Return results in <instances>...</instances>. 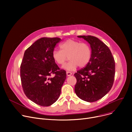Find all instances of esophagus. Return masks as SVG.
<instances>
[{
	"label": "esophagus",
	"mask_w": 132,
	"mask_h": 132,
	"mask_svg": "<svg viewBox=\"0 0 132 132\" xmlns=\"http://www.w3.org/2000/svg\"><path fill=\"white\" fill-rule=\"evenodd\" d=\"M66 74H67V76H68V77H69V76L72 75V73H71V72H66Z\"/></svg>",
	"instance_id": "esophagus-1"
}]
</instances>
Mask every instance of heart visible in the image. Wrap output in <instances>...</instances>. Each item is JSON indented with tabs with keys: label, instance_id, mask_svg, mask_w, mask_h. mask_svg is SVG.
I'll list each match as a JSON object with an SVG mask.
<instances>
[{
	"label": "heart",
	"instance_id": "obj_1",
	"mask_svg": "<svg viewBox=\"0 0 132 132\" xmlns=\"http://www.w3.org/2000/svg\"><path fill=\"white\" fill-rule=\"evenodd\" d=\"M60 47L61 50L53 51L52 57L54 61L60 65H64L68 57L70 61L62 67L67 71H74L78 66L84 67L90 60L92 50L86 43L70 39L62 43Z\"/></svg>",
	"mask_w": 132,
	"mask_h": 132
}]
</instances>
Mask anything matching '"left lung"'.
I'll use <instances>...</instances> for the list:
<instances>
[{
	"instance_id": "left-lung-1",
	"label": "left lung",
	"mask_w": 132,
	"mask_h": 132,
	"mask_svg": "<svg viewBox=\"0 0 132 132\" xmlns=\"http://www.w3.org/2000/svg\"><path fill=\"white\" fill-rule=\"evenodd\" d=\"M89 43L92 57L86 66L74 74V90L79 97L94 102L104 96L111 89L115 75V62L109 48L98 38L78 36Z\"/></svg>"
}]
</instances>
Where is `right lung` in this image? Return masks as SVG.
Here are the masks:
<instances>
[{"instance_id":"right-lung-1","label":"right lung","mask_w":132,"mask_h":132,"mask_svg":"<svg viewBox=\"0 0 132 132\" xmlns=\"http://www.w3.org/2000/svg\"><path fill=\"white\" fill-rule=\"evenodd\" d=\"M60 41L58 37L38 39L25 51L21 64L23 92L40 106H50L57 101L66 78V71L60 70L52 57L55 46ZM52 74L53 77H50Z\"/></svg>"}]
</instances>
